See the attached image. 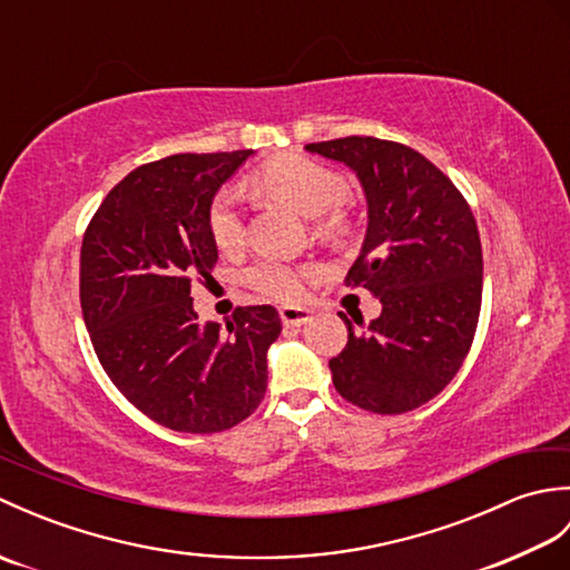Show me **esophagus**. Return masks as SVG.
I'll return each instance as SVG.
<instances>
[{
  "instance_id": "esophagus-1",
  "label": "esophagus",
  "mask_w": 570,
  "mask_h": 570,
  "mask_svg": "<svg viewBox=\"0 0 570 570\" xmlns=\"http://www.w3.org/2000/svg\"><path fill=\"white\" fill-rule=\"evenodd\" d=\"M278 316H282L284 325H304L311 321V311L304 306H282Z\"/></svg>"
}]
</instances>
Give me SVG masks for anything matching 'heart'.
<instances>
[{
	"label": "heart",
	"mask_w": 570,
	"mask_h": 570,
	"mask_svg": "<svg viewBox=\"0 0 570 570\" xmlns=\"http://www.w3.org/2000/svg\"><path fill=\"white\" fill-rule=\"evenodd\" d=\"M252 186L266 198L294 205L298 213L313 217V229L323 239L337 242L350 233V217L343 208L347 198V180L335 168L301 154H286L264 164L252 174ZM210 237L223 252H237L245 245V220L239 213V198L233 188H223L210 203L208 210ZM311 266L262 257L247 266L245 284L262 296L294 301L304 294Z\"/></svg>",
	"instance_id": "obj_1"
}]
</instances>
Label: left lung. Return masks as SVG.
Listing matches in <instances>:
<instances>
[{
    "label": "left lung",
    "instance_id": "8db88e82",
    "mask_svg": "<svg viewBox=\"0 0 570 570\" xmlns=\"http://www.w3.org/2000/svg\"><path fill=\"white\" fill-rule=\"evenodd\" d=\"M306 149L343 161L367 198V235L345 276L380 298V318L345 313L347 345L328 365L337 394L404 414L445 390L470 353L482 304L475 217L453 180L406 144L345 137Z\"/></svg>",
    "mask_w": 570,
    "mask_h": 570
}]
</instances>
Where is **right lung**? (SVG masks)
<instances>
[{
	"mask_svg": "<svg viewBox=\"0 0 570 570\" xmlns=\"http://www.w3.org/2000/svg\"><path fill=\"white\" fill-rule=\"evenodd\" d=\"M174 154L107 193L82 235L80 306L102 370L141 414L184 433L237 426L266 392V350L282 333L274 306H237L198 323L193 278L208 282L217 247L208 210L252 156Z\"/></svg>",
	"mask_w": 570,
	"mask_h": 570,
	"instance_id": "add662e5",
	"label": "right lung"
}]
</instances>
